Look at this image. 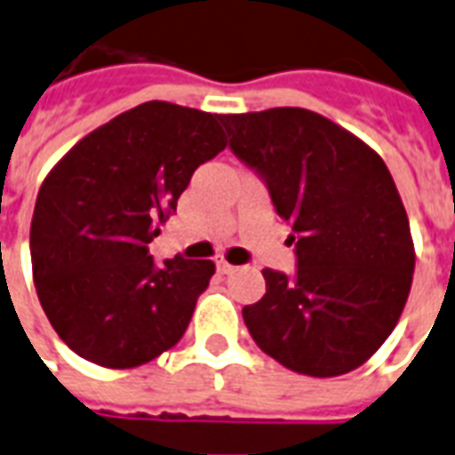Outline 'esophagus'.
Instances as JSON below:
<instances>
[{"label": "esophagus", "mask_w": 455, "mask_h": 455, "mask_svg": "<svg viewBox=\"0 0 455 455\" xmlns=\"http://www.w3.org/2000/svg\"><path fill=\"white\" fill-rule=\"evenodd\" d=\"M215 266H218V271H220V273H232V271H235V266L228 264L225 259H220V261H215Z\"/></svg>", "instance_id": "esophagus-1"}]
</instances>
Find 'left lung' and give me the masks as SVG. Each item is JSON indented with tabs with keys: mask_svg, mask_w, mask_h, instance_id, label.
Masks as SVG:
<instances>
[{
	"mask_svg": "<svg viewBox=\"0 0 455 455\" xmlns=\"http://www.w3.org/2000/svg\"><path fill=\"white\" fill-rule=\"evenodd\" d=\"M230 148L264 177L292 225L297 273L266 268V295L242 309L254 343L307 377L357 370L408 302L415 247L377 150L305 108L220 115Z\"/></svg>",
	"mask_w": 455,
	"mask_h": 455,
	"instance_id": "obj_1",
	"label": "left lung"
}]
</instances>
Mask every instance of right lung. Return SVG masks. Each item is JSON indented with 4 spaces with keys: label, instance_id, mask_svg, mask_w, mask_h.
Returning a JSON list of instances; mask_svg holds the SVG:
<instances>
[{
    "label": "right lung",
    "instance_id": "add662e5",
    "mask_svg": "<svg viewBox=\"0 0 455 455\" xmlns=\"http://www.w3.org/2000/svg\"><path fill=\"white\" fill-rule=\"evenodd\" d=\"M228 146L220 115L150 100L84 136L50 170L30 223L37 299L84 360L132 370L180 343L215 264L148 244L194 170Z\"/></svg>",
    "mask_w": 455,
    "mask_h": 455
}]
</instances>
